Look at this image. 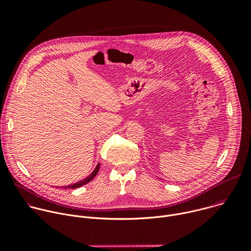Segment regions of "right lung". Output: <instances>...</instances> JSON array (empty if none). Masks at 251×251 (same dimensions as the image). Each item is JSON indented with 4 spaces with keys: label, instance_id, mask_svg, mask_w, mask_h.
Returning a JSON list of instances; mask_svg holds the SVG:
<instances>
[{
    "label": "right lung",
    "instance_id": "1",
    "mask_svg": "<svg viewBox=\"0 0 251 251\" xmlns=\"http://www.w3.org/2000/svg\"><path fill=\"white\" fill-rule=\"evenodd\" d=\"M99 168H100V164L98 163V164L96 165L95 169L93 170V172H92L88 176H86L85 178H83V180H81V181H79V182H76V183H75V184H71V185H68V186L61 187V188H62V189H76V188H79V187H81V186H83V185L89 183L90 181L93 180L94 176L97 175V173H98V171H99Z\"/></svg>",
    "mask_w": 251,
    "mask_h": 251
}]
</instances>
